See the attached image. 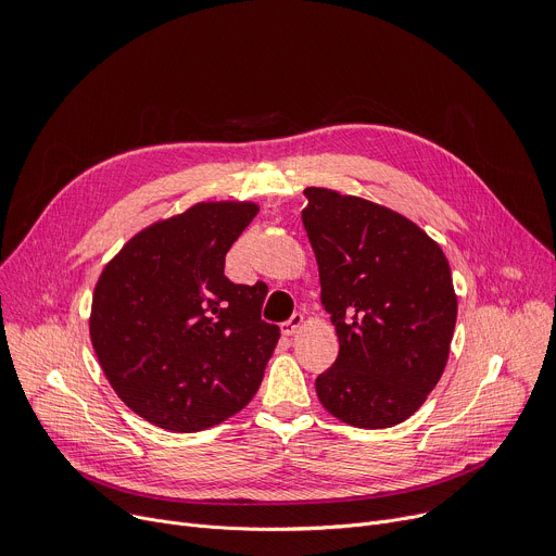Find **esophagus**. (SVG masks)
I'll use <instances>...</instances> for the list:
<instances>
[{
    "label": "esophagus",
    "mask_w": 556,
    "mask_h": 556,
    "mask_svg": "<svg viewBox=\"0 0 556 556\" xmlns=\"http://www.w3.org/2000/svg\"><path fill=\"white\" fill-rule=\"evenodd\" d=\"M301 324H304V315H301V313H294L288 321H283V324H281V332H283L286 337H292V334L301 328Z\"/></svg>",
    "instance_id": "1"
}]
</instances>
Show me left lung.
Here are the masks:
<instances>
[{
	"label": "left lung",
	"mask_w": 556,
	"mask_h": 556,
	"mask_svg": "<svg viewBox=\"0 0 556 556\" xmlns=\"http://www.w3.org/2000/svg\"><path fill=\"white\" fill-rule=\"evenodd\" d=\"M304 194L301 222L339 337L317 396L348 426L392 428L424 406L447 364L457 324L447 260L417 224L386 206L328 188Z\"/></svg>",
	"instance_id": "obj_1"
}]
</instances>
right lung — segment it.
<instances>
[{
	"label": "right lung",
	"mask_w": 556,
	"mask_h": 556,
	"mask_svg": "<svg viewBox=\"0 0 556 556\" xmlns=\"http://www.w3.org/2000/svg\"><path fill=\"white\" fill-rule=\"evenodd\" d=\"M252 201H201L137 232L97 279L94 355L117 396L170 432L213 428L255 396L279 341L260 286L224 275Z\"/></svg>",
	"instance_id": "1"
}]
</instances>
